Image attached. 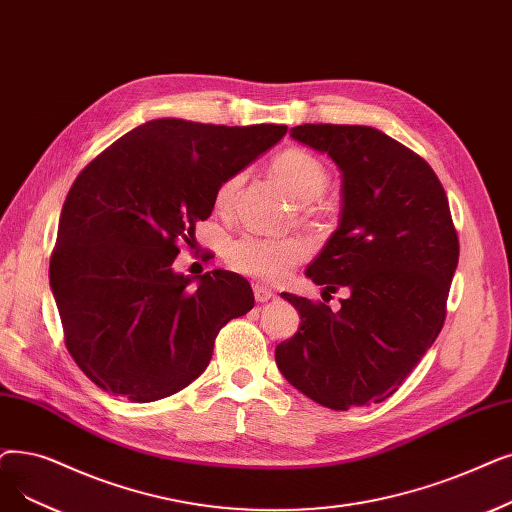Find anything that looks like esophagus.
<instances>
[{"instance_id": "1", "label": "esophagus", "mask_w": 512, "mask_h": 512, "mask_svg": "<svg viewBox=\"0 0 512 512\" xmlns=\"http://www.w3.org/2000/svg\"><path fill=\"white\" fill-rule=\"evenodd\" d=\"M253 295L257 303H268L270 299H274V291L270 286H263V284H255L253 286Z\"/></svg>"}]
</instances>
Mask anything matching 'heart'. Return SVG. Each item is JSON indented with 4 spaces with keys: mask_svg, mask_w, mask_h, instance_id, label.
Masks as SVG:
<instances>
[{
    "mask_svg": "<svg viewBox=\"0 0 512 512\" xmlns=\"http://www.w3.org/2000/svg\"><path fill=\"white\" fill-rule=\"evenodd\" d=\"M272 173L276 180L299 201L307 203L318 198L328 184V169L324 163L303 148H288L276 154L272 161ZM244 175L240 171L228 175L215 190L213 203L221 213H228L234 207L236 194L242 186ZM311 244L303 236H257L244 234L234 238L226 259L234 270L259 280H282L295 265L307 259Z\"/></svg>",
    "mask_w": 512,
    "mask_h": 512,
    "instance_id": "b5f03b06",
    "label": "heart"
}]
</instances>
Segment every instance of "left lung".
Returning <instances> with one entry per match:
<instances>
[{
    "mask_svg": "<svg viewBox=\"0 0 512 512\" xmlns=\"http://www.w3.org/2000/svg\"><path fill=\"white\" fill-rule=\"evenodd\" d=\"M291 136L326 152L343 173L339 228L305 274L349 295L332 311L284 293L301 328L276 347V364L330 410L379 404L446 322L460 253L448 196L425 159L374 127L305 123Z\"/></svg>",
    "mask_w": 512,
    "mask_h": 512,
    "instance_id": "left-lung-1",
    "label": "left lung"
}]
</instances>
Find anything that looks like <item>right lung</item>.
<instances>
[{
	"instance_id": "1",
	"label": "right lung",
	"mask_w": 512,
	"mask_h": 512,
	"mask_svg": "<svg viewBox=\"0 0 512 512\" xmlns=\"http://www.w3.org/2000/svg\"><path fill=\"white\" fill-rule=\"evenodd\" d=\"M286 125L157 119L127 131L77 175L62 205L50 286L64 343L100 389L146 404L209 366L217 332L253 309L251 284L213 270L188 288L180 242L217 186L274 146Z\"/></svg>"
}]
</instances>
